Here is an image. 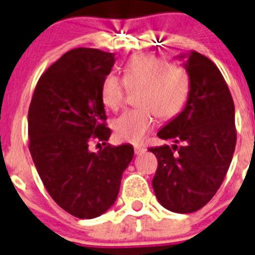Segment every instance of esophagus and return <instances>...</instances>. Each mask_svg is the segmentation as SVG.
Here are the masks:
<instances>
[{
  "mask_svg": "<svg viewBox=\"0 0 255 255\" xmlns=\"http://www.w3.org/2000/svg\"><path fill=\"white\" fill-rule=\"evenodd\" d=\"M145 151H146V149L143 147V146H136V147H134V154L136 155H141V154H143Z\"/></svg>",
  "mask_w": 255,
  "mask_h": 255,
  "instance_id": "obj_1",
  "label": "esophagus"
}]
</instances>
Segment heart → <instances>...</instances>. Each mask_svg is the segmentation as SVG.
I'll use <instances>...</instances> for the list:
<instances>
[{"instance_id":"obj_1","label":"heart","mask_w":255,"mask_h":255,"mask_svg":"<svg viewBox=\"0 0 255 255\" xmlns=\"http://www.w3.org/2000/svg\"><path fill=\"white\" fill-rule=\"evenodd\" d=\"M190 74L185 66L168 63L151 54L134 55L123 66V81L110 73L101 83V100L112 110L125 101L126 87H140L137 105L114 122L115 138L121 142L140 143L154 128L156 115L161 119L176 117L190 94Z\"/></svg>"}]
</instances>
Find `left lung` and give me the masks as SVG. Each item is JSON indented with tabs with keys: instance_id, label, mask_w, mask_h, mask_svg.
<instances>
[{
	"instance_id": "8db88e82",
	"label": "left lung",
	"mask_w": 255,
	"mask_h": 255,
	"mask_svg": "<svg viewBox=\"0 0 255 255\" xmlns=\"http://www.w3.org/2000/svg\"><path fill=\"white\" fill-rule=\"evenodd\" d=\"M178 57L186 60L190 94L182 112L158 132L159 138L174 145L149 150L158 159L152 189L159 203L174 213H192L213 198L231 164L235 105L213 61L196 51Z\"/></svg>"
}]
</instances>
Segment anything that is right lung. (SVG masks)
Returning a JSON list of instances; mask_svg holds the SVG:
<instances>
[{
    "instance_id": "obj_1",
    "label": "right lung",
    "mask_w": 255,
    "mask_h": 255,
    "mask_svg": "<svg viewBox=\"0 0 255 255\" xmlns=\"http://www.w3.org/2000/svg\"><path fill=\"white\" fill-rule=\"evenodd\" d=\"M114 54L74 48L39 78L28 113L29 151L46 190L65 212L81 220L101 216L117 200L122 174L133 146L106 145L101 83L112 72ZM104 141L97 153L88 146Z\"/></svg>"
}]
</instances>
